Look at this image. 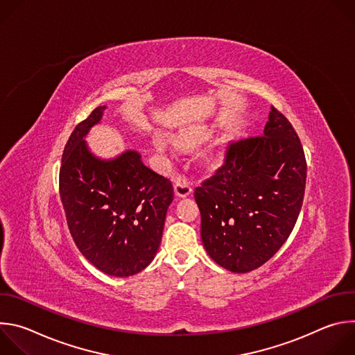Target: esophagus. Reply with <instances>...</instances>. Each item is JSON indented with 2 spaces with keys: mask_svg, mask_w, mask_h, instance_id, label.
I'll list each match as a JSON object with an SVG mask.
<instances>
[{
  "mask_svg": "<svg viewBox=\"0 0 355 355\" xmlns=\"http://www.w3.org/2000/svg\"><path fill=\"white\" fill-rule=\"evenodd\" d=\"M174 191L178 196L184 198V196H188L191 192H192V182L189 181V178L184 177V175H180L177 177L175 180V184H174Z\"/></svg>",
  "mask_w": 355,
  "mask_h": 355,
  "instance_id": "obj_1",
  "label": "esophagus"
}]
</instances>
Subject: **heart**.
Here are the masks:
<instances>
[{
  "label": "heart",
  "mask_w": 355,
  "mask_h": 355,
  "mask_svg": "<svg viewBox=\"0 0 355 355\" xmlns=\"http://www.w3.org/2000/svg\"><path fill=\"white\" fill-rule=\"evenodd\" d=\"M181 143H182V144H188V140H187V139H181ZM156 146H157V148H159L160 151H166V150L168 148V143H167V140H164V139H157V140H156Z\"/></svg>",
  "instance_id": "obj_1"
}]
</instances>
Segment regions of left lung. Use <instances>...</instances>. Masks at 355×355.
Masks as SVG:
<instances>
[{"label":"left lung","instance_id":"1","mask_svg":"<svg viewBox=\"0 0 355 355\" xmlns=\"http://www.w3.org/2000/svg\"><path fill=\"white\" fill-rule=\"evenodd\" d=\"M306 170L293 126L275 108L264 135L230 141L223 164L195 188L200 239L212 260L232 272L267 263L295 227Z\"/></svg>","mask_w":355,"mask_h":355}]
</instances>
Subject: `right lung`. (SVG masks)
Returning a JSON list of instances; mask_svg holds the SVG:
<instances>
[{"label": "right lung", "mask_w": 355, "mask_h": 355, "mask_svg": "<svg viewBox=\"0 0 355 355\" xmlns=\"http://www.w3.org/2000/svg\"><path fill=\"white\" fill-rule=\"evenodd\" d=\"M104 110L95 108L70 135L59 191L81 254L108 275L130 277L156 256L174 188L167 177L144 166L136 151L129 150L111 162L89 153L83 137Z\"/></svg>", "instance_id": "1"}]
</instances>
